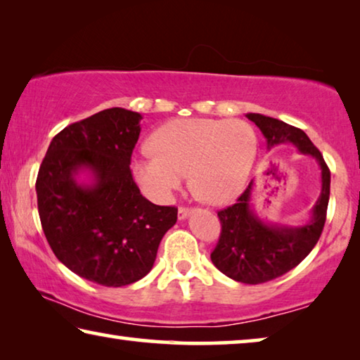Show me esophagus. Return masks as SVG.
<instances>
[{
  "mask_svg": "<svg viewBox=\"0 0 360 360\" xmlns=\"http://www.w3.org/2000/svg\"><path fill=\"white\" fill-rule=\"evenodd\" d=\"M188 214H191V208H186V206H179V210H178V217L179 219H186Z\"/></svg>",
  "mask_w": 360,
  "mask_h": 360,
  "instance_id": "1",
  "label": "esophagus"
}]
</instances>
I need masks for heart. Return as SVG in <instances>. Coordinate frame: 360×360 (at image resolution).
Wrapping results in <instances>:
<instances>
[{"label": "heart", "instance_id": "obj_1", "mask_svg": "<svg viewBox=\"0 0 360 360\" xmlns=\"http://www.w3.org/2000/svg\"><path fill=\"white\" fill-rule=\"evenodd\" d=\"M150 149L131 160V174L146 197L169 202L188 173L200 197L221 205L245 188L257 154V136L240 119H178L152 133Z\"/></svg>", "mask_w": 360, "mask_h": 360}]
</instances>
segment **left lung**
I'll return each instance as SVG.
<instances>
[{"instance_id":"obj_1","label":"left lung","mask_w":360,"mask_h":360,"mask_svg":"<svg viewBox=\"0 0 360 360\" xmlns=\"http://www.w3.org/2000/svg\"><path fill=\"white\" fill-rule=\"evenodd\" d=\"M266 138L268 148L292 143L300 154L311 155L321 167L322 188L313 208L311 221L302 227L265 224L251 210L252 182L235 205L217 212L222 230L211 260L225 276L245 284L271 281L290 271L311 252L322 233L330 197V169L319 149L303 130L262 114H246Z\"/></svg>"}]
</instances>
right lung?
<instances>
[{
    "label": "right lung",
    "mask_w": 360,
    "mask_h": 360,
    "mask_svg": "<svg viewBox=\"0 0 360 360\" xmlns=\"http://www.w3.org/2000/svg\"><path fill=\"white\" fill-rule=\"evenodd\" d=\"M141 114L111 108L53 136L36 179L42 230L53 254L89 281L122 288L150 271L178 208L144 198L130 169ZM89 169L94 182L77 185Z\"/></svg>",
    "instance_id": "right-lung-1"
}]
</instances>
